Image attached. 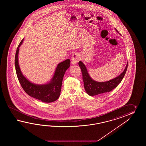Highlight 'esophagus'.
<instances>
[{
	"mask_svg": "<svg viewBox=\"0 0 146 146\" xmlns=\"http://www.w3.org/2000/svg\"><path fill=\"white\" fill-rule=\"evenodd\" d=\"M79 60V56L77 53H74L72 55V64L73 65H76L77 64Z\"/></svg>",
	"mask_w": 146,
	"mask_h": 146,
	"instance_id": "obj_1",
	"label": "esophagus"
}]
</instances>
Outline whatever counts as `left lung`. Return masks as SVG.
<instances>
[{
    "instance_id": "8db88e82",
    "label": "left lung",
    "mask_w": 146,
    "mask_h": 146,
    "mask_svg": "<svg viewBox=\"0 0 146 146\" xmlns=\"http://www.w3.org/2000/svg\"><path fill=\"white\" fill-rule=\"evenodd\" d=\"M115 30L118 32L116 29H115ZM79 66L80 67L82 74V79L86 92L90 96H94L101 93L110 92L117 87L118 84H120L126 74L128 62L121 74H119L118 77L106 82H98L93 80L90 77L86 66L82 62L80 61L79 62Z\"/></svg>"
}]
</instances>
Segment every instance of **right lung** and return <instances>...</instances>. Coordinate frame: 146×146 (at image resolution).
Listing matches in <instances>:
<instances>
[{"label": "right lung", "instance_id": "obj_1", "mask_svg": "<svg viewBox=\"0 0 146 146\" xmlns=\"http://www.w3.org/2000/svg\"><path fill=\"white\" fill-rule=\"evenodd\" d=\"M23 40V38L17 47L15 61L16 74L20 84L25 92L30 96L43 102L50 103L55 101L60 96L62 79L66 70L70 66V59H66L58 64L53 78L49 83L44 84L32 83L23 75L19 65V47L21 45Z\"/></svg>", "mask_w": 146, "mask_h": 146}]
</instances>
